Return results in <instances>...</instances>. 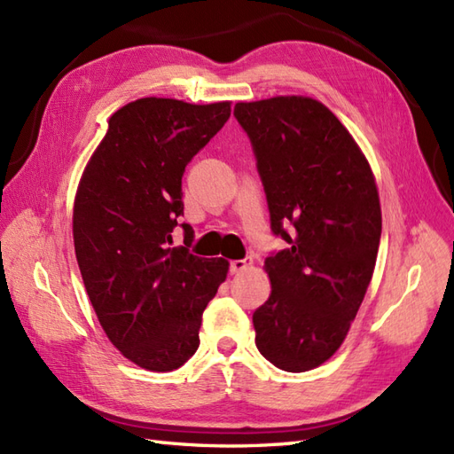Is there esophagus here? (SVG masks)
Segmentation results:
<instances>
[{"label":"esophagus","instance_id":"34e87169","mask_svg":"<svg viewBox=\"0 0 454 454\" xmlns=\"http://www.w3.org/2000/svg\"><path fill=\"white\" fill-rule=\"evenodd\" d=\"M253 266V259H239V261H231L230 262V272L231 274H239L243 270H249Z\"/></svg>","mask_w":454,"mask_h":454}]
</instances>
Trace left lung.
Returning a JSON list of instances; mask_svg holds the SVG:
<instances>
[{"label":"left lung","mask_w":454,"mask_h":454,"mask_svg":"<svg viewBox=\"0 0 454 454\" xmlns=\"http://www.w3.org/2000/svg\"><path fill=\"white\" fill-rule=\"evenodd\" d=\"M234 114L257 155L270 228L287 241L264 259L272 292L253 312L254 343L274 366L307 372L341 347L374 274L376 178L351 132L318 99L239 101Z\"/></svg>","instance_id":"left-lung-1"}]
</instances>
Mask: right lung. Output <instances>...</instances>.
<instances>
[{"label": "right lung", "mask_w": 454, "mask_h": 454, "mask_svg": "<svg viewBox=\"0 0 454 454\" xmlns=\"http://www.w3.org/2000/svg\"><path fill=\"white\" fill-rule=\"evenodd\" d=\"M231 101L197 106L142 98L109 116L106 136L80 176L73 238L98 320L139 368L170 372L200 347L203 310L230 262L172 247L184 215L185 165L230 119Z\"/></svg>", "instance_id": "right-lung-1"}]
</instances>
